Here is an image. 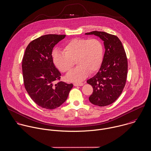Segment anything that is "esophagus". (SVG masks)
<instances>
[{
  "label": "esophagus",
  "mask_w": 151,
  "mask_h": 151,
  "mask_svg": "<svg viewBox=\"0 0 151 151\" xmlns=\"http://www.w3.org/2000/svg\"><path fill=\"white\" fill-rule=\"evenodd\" d=\"M83 84H84L83 83H74V86H83Z\"/></svg>",
  "instance_id": "1"
}]
</instances>
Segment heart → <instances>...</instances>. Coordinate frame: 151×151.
I'll use <instances>...</instances> for the list:
<instances>
[{
	"label": "heart",
	"instance_id": "heart-1",
	"mask_svg": "<svg viewBox=\"0 0 151 151\" xmlns=\"http://www.w3.org/2000/svg\"><path fill=\"white\" fill-rule=\"evenodd\" d=\"M64 53L55 52L52 55L54 65L62 73H68L74 65L77 67L66 76L68 81H80L89 74L96 72L104 57V47L100 40L93 38L74 39L63 48Z\"/></svg>",
	"mask_w": 151,
	"mask_h": 151
}]
</instances>
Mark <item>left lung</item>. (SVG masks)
<instances>
[{
  "label": "left lung",
  "mask_w": 151,
  "mask_h": 151,
  "mask_svg": "<svg viewBox=\"0 0 151 151\" xmlns=\"http://www.w3.org/2000/svg\"><path fill=\"white\" fill-rule=\"evenodd\" d=\"M104 41L105 53L99 72L87 83L93 88L89 101L94 105L104 106L111 104L121 94L126 84L128 60L125 49L118 37L104 32L93 31Z\"/></svg>",
  "instance_id": "1"
}]
</instances>
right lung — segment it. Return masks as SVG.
I'll use <instances>...</instances> for the list:
<instances>
[{"label": "right lung", "instance_id": "add662e5", "mask_svg": "<svg viewBox=\"0 0 151 151\" xmlns=\"http://www.w3.org/2000/svg\"><path fill=\"white\" fill-rule=\"evenodd\" d=\"M65 35H46L32 41L22 60L24 87L33 101L42 108L53 109L67 100L73 84L60 81L61 73L52 57L54 46ZM55 81L58 82L55 85Z\"/></svg>", "mask_w": 151, "mask_h": 151}]
</instances>
